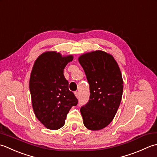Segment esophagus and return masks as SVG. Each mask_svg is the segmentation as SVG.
Wrapping results in <instances>:
<instances>
[{"label":"esophagus","instance_id":"obj_1","mask_svg":"<svg viewBox=\"0 0 157 157\" xmlns=\"http://www.w3.org/2000/svg\"><path fill=\"white\" fill-rule=\"evenodd\" d=\"M75 96H76V98H79V92H78V91H75Z\"/></svg>","mask_w":157,"mask_h":157}]
</instances>
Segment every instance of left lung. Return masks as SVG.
<instances>
[{
  "instance_id": "1",
  "label": "left lung",
  "mask_w": 157,
  "mask_h": 157,
  "mask_svg": "<svg viewBox=\"0 0 157 157\" xmlns=\"http://www.w3.org/2000/svg\"><path fill=\"white\" fill-rule=\"evenodd\" d=\"M90 89L89 101L81 108L84 125L88 129H103L113 120L119 107L123 81L113 56L102 51L78 57Z\"/></svg>"
}]
</instances>
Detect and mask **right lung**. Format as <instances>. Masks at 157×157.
<instances>
[{"label": "right lung", "mask_w": 157, "mask_h": 157, "mask_svg": "<svg viewBox=\"0 0 157 157\" xmlns=\"http://www.w3.org/2000/svg\"><path fill=\"white\" fill-rule=\"evenodd\" d=\"M72 56L56 52L43 53L35 61L30 78V91L34 114L47 129L57 130L65 124L67 114L78 104L63 75Z\"/></svg>", "instance_id": "right-lung-1"}]
</instances>
